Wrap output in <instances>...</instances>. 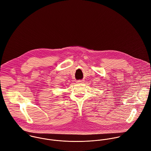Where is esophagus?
I'll use <instances>...</instances> for the list:
<instances>
[{
  "mask_svg": "<svg viewBox=\"0 0 151 151\" xmlns=\"http://www.w3.org/2000/svg\"><path fill=\"white\" fill-rule=\"evenodd\" d=\"M83 81H82V80H78L77 81V83H78V84H80V83H82Z\"/></svg>",
  "mask_w": 151,
  "mask_h": 151,
  "instance_id": "34e87169",
  "label": "esophagus"
}]
</instances>
